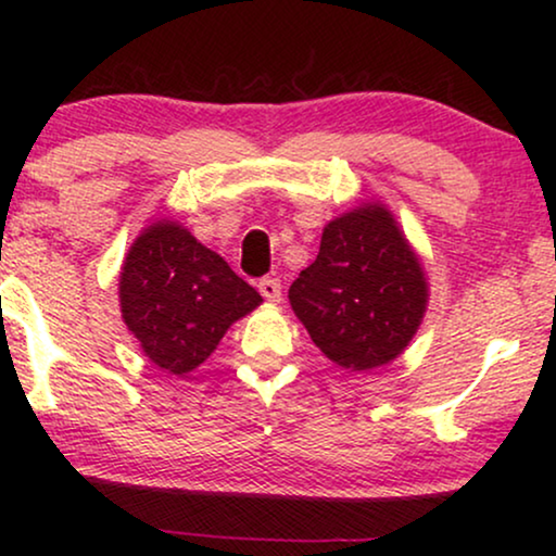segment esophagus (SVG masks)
Wrapping results in <instances>:
<instances>
[{
    "mask_svg": "<svg viewBox=\"0 0 556 556\" xmlns=\"http://www.w3.org/2000/svg\"><path fill=\"white\" fill-rule=\"evenodd\" d=\"M257 291H261L265 301L278 303L280 301V280L278 278H263L261 283H257Z\"/></svg>",
    "mask_w": 556,
    "mask_h": 556,
    "instance_id": "34e87169",
    "label": "esophagus"
}]
</instances>
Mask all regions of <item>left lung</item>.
<instances>
[{"instance_id": "left-lung-1", "label": "left lung", "mask_w": 556, "mask_h": 556, "mask_svg": "<svg viewBox=\"0 0 556 556\" xmlns=\"http://www.w3.org/2000/svg\"><path fill=\"white\" fill-rule=\"evenodd\" d=\"M291 308L339 367L397 359L420 329L428 280L392 212L362 204L324 227L316 261L293 280Z\"/></svg>"}]
</instances>
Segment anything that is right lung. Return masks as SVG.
Segmentation results:
<instances>
[{"label":"right lung","mask_w":556,"mask_h":556,"mask_svg":"<svg viewBox=\"0 0 556 556\" xmlns=\"http://www.w3.org/2000/svg\"><path fill=\"white\" fill-rule=\"evenodd\" d=\"M118 301L143 354L172 375L200 367L225 331L263 303L223 257L172 219H159L134 240Z\"/></svg>","instance_id":"1"}]
</instances>
